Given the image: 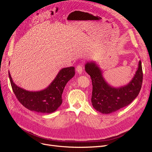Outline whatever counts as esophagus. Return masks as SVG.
<instances>
[{"mask_svg":"<svg viewBox=\"0 0 152 152\" xmlns=\"http://www.w3.org/2000/svg\"><path fill=\"white\" fill-rule=\"evenodd\" d=\"M83 69V66L82 65H77V67H76V71L78 73H79V74L82 73Z\"/></svg>","mask_w":152,"mask_h":152,"instance_id":"34e87169","label":"esophagus"}]
</instances>
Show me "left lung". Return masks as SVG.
Here are the masks:
<instances>
[{
  "instance_id": "1",
  "label": "left lung",
  "mask_w": 152,
  "mask_h": 152,
  "mask_svg": "<svg viewBox=\"0 0 152 152\" xmlns=\"http://www.w3.org/2000/svg\"><path fill=\"white\" fill-rule=\"evenodd\" d=\"M85 69L92 80V105L103 114L114 113L127 106L137 97L141 89L143 71L140 61L132 80L120 88L110 86L103 78L102 71L94 63H86Z\"/></svg>"
}]
</instances>
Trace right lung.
I'll return each instance as SVG.
<instances>
[{"instance_id":"obj_1","label":"right lung","mask_w":152,"mask_h":152,"mask_svg":"<svg viewBox=\"0 0 152 152\" xmlns=\"http://www.w3.org/2000/svg\"><path fill=\"white\" fill-rule=\"evenodd\" d=\"M75 74L73 66L63 68L47 89L38 92H29L16 85L9 71L12 88L18 100L27 109L42 113L54 112L61 105L63 89Z\"/></svg>"}]
</instances>
